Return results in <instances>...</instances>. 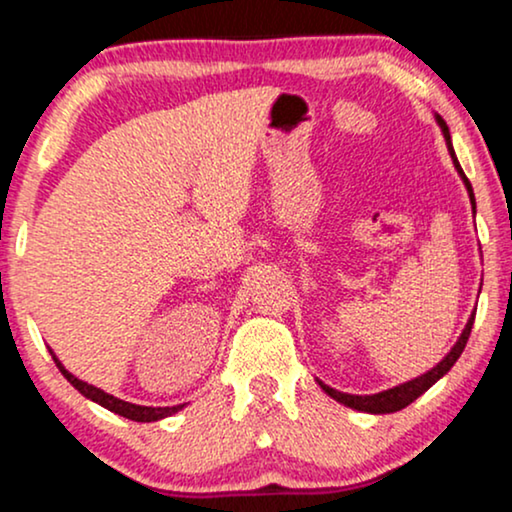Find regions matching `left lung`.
<instances>
[{
	"instance_id": "8db88e82",
	"label": "left lung",
	"mask_w": 512,
	"mask_h": 512,
	"mask_svg": "<svg viewBox=\"0 0 512 512\" xmlns=\"http://www.w3.org/2000/svg\"><path fill=\"white\" fill-rule=\"evenodd\" d=\"M437 123H439L441 132H444V140H446V147H449L451 161H453V166H456V170H458L460 180H463L465 189H468V197H470L472 211H475V208H477V206H475V194H472V185H470V180L465 178L463 168H460V163H458V159H456V151H453V144H451L449 128H446L444 118H441V116H437ZM479 292H482V287H479ZM472 323H475V311H472V315H470V318H468V323H465V327H463V332H460L458 342L451 346V351L446 353V356L441 358V361H439L437 365H434L432 370H427L425 375L415 377V380H408V382H403V384H399V387L384 389V391H380V394L358 396V394H344V391H337V389L327 387L325 382H320V380H318L320 389H323L327 396H332L334 401H339V403H342V406H346V408H353V410H361V413H372V415L396 413V410H401V408L410 406V403H413L415 399H418V396L425 394V391L430 389L434 382H439L441 377H444L446 372H449V370L453 368V363L458 361V358H460V353H463V349H465V344H468V337H470V332H472Z\"/></svg>"
}]
</instances>
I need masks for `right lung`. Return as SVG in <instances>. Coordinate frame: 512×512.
Segmentation results:
<instances>
[{
  "label": "right lung",
  "instance_id": "right-lung-1",
  "mask_svg": "<svg viewBox=\"0 0 512 512\" xmlns=\"http://www.w3.org/2000/svg\"><path fill=\"white\" fill-rule=\"evenodd\" d=\"M49 353H52V358H54L56 368L61 370V375L66 377V380L71 382L73 387L78 389L82 396H85V399H90V401H94V403H99V406H102V408L111 410V413H116V415H123V418H128V420H135V422H156V420L170 418V415H175V413H178V410L185 408V403H182V406L151 408V406H137V403H130V401H123V399H118V396H113V394H106L104 389L94 387V384H87V382L78 380V377H75L73 372H68L66 368H63V363L59 361V358H56V353H54L52 349H49Z\"/></svg>",
  "mask_w": 512,
  "mask_h": 512
}]
</instances>
